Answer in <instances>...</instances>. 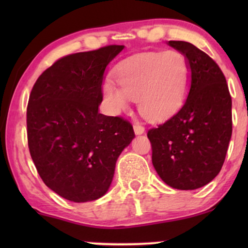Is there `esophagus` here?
<instances>
[{"label":"esophagus","mask_w":248,"mask_h":248,"mask_svg":"<svg viewBox=\"0 0 248 248\" xmlns=\"http://www.w3.org/2000/svg\"><path fill=\"white\" fill-rule=\"evenodd\" d=\"M133 128H134V133L137 135H141V134L144 133V127L140 124H135Z\"/></svg>","instance_id":"obj_1"}]
</instances>
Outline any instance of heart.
<instances>
[{"instance_id": "b5f03b06", "label": "heart", "mask_w": 248, "mask_h": 248, "mask_svg": "<svg viewBox=\"0 0 248 248\" xmlns=\"http://www.w3.org/2000/svg\"><path fill=\"white\" fill-rule=\"evenodd\" d=\"M191 69L184 54L177 50L145 53L127 60L117 71L120 86L104 84V97L115 114L126 110L138 100L139 110L150 121H162L182 106Z\"/></svg>"}]
</instances>
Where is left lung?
Returning a JSON list of instances; mask_svg holds the SVG:
<instances>
[{"instance_id": "left-lung-1", "label": "left lung", "mask_w": 248, "mask_h": 248, "mask_svg": "<svg viewBox=\"0 0 248 248\" xmlns=\"http://www.w3.org/2000/svg\"><path fill=\"white\" fill-rule=\"evenodd\" d=\"M191 69L188 94L177 113L151 128L152 165L172 188L196 189L221 170L232 132V97L215 61L193 44L169 40Z\"/></svg>"}]
</instances>
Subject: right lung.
<instances>
[{
  "label": "right lung",
  "instance_id": "right-lung-1",
  "mask_svg": "<svg viewBox=\"0 0 248 248\" xmlns=\"http://www.w3.org/2000/svg\"><path fill=\"white\" fill-rule=\"evenodd\" d=\"M123 49L110 45L63 57L44 71L30 93V155L47 187L69 201L106 194L118 157L135 138L128 122L99 113L105 72Z\"/></svg>",
  "mask_w": 248,
  "mask_h": 248
}]
</instances>
